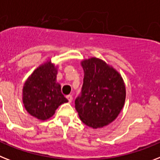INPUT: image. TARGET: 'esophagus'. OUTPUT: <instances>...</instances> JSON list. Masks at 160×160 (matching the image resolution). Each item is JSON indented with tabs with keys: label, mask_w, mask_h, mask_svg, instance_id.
<instances>
[{
	"label": "esophagus",
	"mask_w": 160,
	"mask_h": 160,
	"mask_svg": "<svg viewBox=\"0 0 160 160\" xmlns=\"http://www.w3.org/2000/svg\"><path fill=\"white\" fill-rule=\"evenodd\" d=\"M67 100H68L69 102H71V101H72V96L67 95Z\"/></svg>",
	"instance_id": "esophagus-1"
}]
</instances>
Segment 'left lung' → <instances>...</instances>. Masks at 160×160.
Listing matches in <instances>:
<instances>
[{
    "label": "left lung",
    "instance_id": "left-lung-1",
    "mask_svg": "<svg viewBox=\"0 0 160 160\" xmlns=\"http://www.w3.org/2000/svg\"><path fill=\"white\" fill-rule=\"evenodd\" d=\"M80 64L84 81L81 95L75 101L76 111L88 127H106L118 118L124 106V80L116 69L99 58L84 59Z\"/></svg>",
    "mask_w": 160,
    "mask_h": 160
}]
</instances>
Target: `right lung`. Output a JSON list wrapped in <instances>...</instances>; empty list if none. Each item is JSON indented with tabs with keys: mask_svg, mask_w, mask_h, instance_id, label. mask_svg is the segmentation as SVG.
<instances>
[{
	"mask_svg": "<svg viewBox=\"0 0 160 160\" xmlns=\"http://www.w3.org/2000/svg\"><path fill=\"white\" fill-rule=\"evenodd\" d=\"M58 66L51 60L40 65L24 82L22 100L26 111L40 121L48 120L56 110L68 100L57 82Z\"/></svg>",
	"mask_w": 160,
	"mask_h": 160,
	"instance_id": "right-lung-1",
	"label": "right lung"
}]
</instances>
